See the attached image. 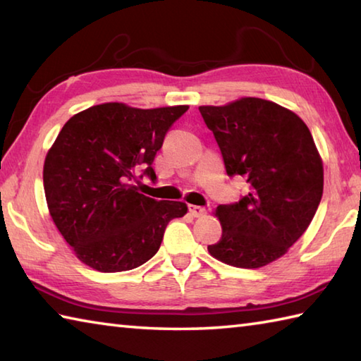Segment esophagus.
Masks as SVG:
<instances>
[{"mask_svg":"<svg viewBox=\"0 0 361 361\" xmlns=\"http://www.w3.org/2000/svg\"><path fill=\"white\" fill-rule=\"evenodd\" d=\"M188 210L191 215H193L195 218H200V216H204L205 213H207V210H205V207H201V205H188Z\"/></svg>","mask_w":361,"mask_h":361,"instance_id":"obj_1","label":"esophagus"}]
</instances>
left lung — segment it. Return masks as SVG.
Wrapping results in <instances>:
<instances>
[{
	"instance_id": "obj_1",
	"label": "left lung",
	"mask_w": 361,
	"mask_h": 361,
	"mask_svg": "<svg viewBox=\"0 0 361 361\" xmlns=\"http://www.w3.org/2000/svg\"><path fill=\"white\" fill-rule=\"evenodd\" d=\"M229 176H245L249 193L219 204L223 235L207 249L237 268L282 257L310 226L322 197L324 170L313 137L296 114L260 98L201 106Z\"/></svg>"
}]
</instances>
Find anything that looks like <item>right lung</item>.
<instances>
[{
	"label": "right lung",
	"mask_w": 361,
	"mask_h": 361,
	"mask_svg": "<svg viewBox=\"0 0 361 361\" xmlns=\"http://www.w3.org/2000/svg\"><path fill=\"white\" fill-rule=\"evenodd\" d=\"M187 110L106 102L63 124L47 154L43 188L51 218L80 262L101 273L134 269L156 255L166 224L185 215V202L152 200L137 183L157 179L152 161Z\"/></svg>",
	"instance_id": "1"
}]
</instances>
